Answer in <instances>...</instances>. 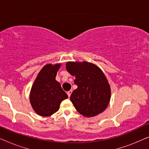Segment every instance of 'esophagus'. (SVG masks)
<instances>
[{
  "label": "esophagus",
  "instance_id": "1",
  "mask_svg": "<svg viewBox=\"0 0 149 149\" xmlns=\"http://www.w3.org/2000/svg\"><path fill=\"white\" fill-rule=\"evenodd\" d=\"M72 90L68 91V92H67V94H68V97H70V95H71V93H72Z\"/></svg>",
  "mask_w": 149,
  "mask_h": 149
}]
</instances>
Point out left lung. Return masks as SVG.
<instances>
[{"instance_id":"1","label":"left lung","mask_w":149,"mask_h":149,"mask_svg":"<svg viewBox=\"0 0 149 149\" xmlns=\"http://www.w3.org/2000/svg\"><path fill=\"white\" fill-rule=\"evenodd\" d=\"M66 70L75 76L77 85L70 95L75 109L81 115L92 117L102 113L111 100V89L103 71L87 62H68Z\"/></svg>"}]
</instances>
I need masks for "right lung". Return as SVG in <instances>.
I'll return each instance as SVG.
<instances>
[{"instance_id":"right-lung-1","label":"right lung","mask_w":149,"mask_h":149,"mask_svg":"<svg viewBox=\"0 0 149 149\" xmlns=\"http://www.w3.org/2000/svg\"><path fill=\"white\" fill-rule=\"evenodd\" d=\"M60 63L42 67L34 81L30 92V102L34 111L42 117L56 113L64 100L68 98L60 83L56 80Z\"/></svg>"}]
</instances>
